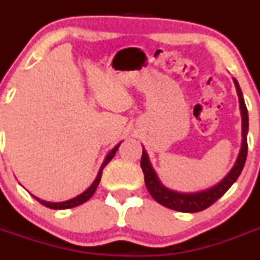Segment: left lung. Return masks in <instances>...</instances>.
Listing matches in <instances>:
<instances>
[{"mask_svg": "<svg viewBox=\"0 0 260 260\" xmlns=\"http://www.w3.org/2000/svg\"><path fill=\"white\" fill-rule=\"evenodd\" d=\"M234 84H236V89L238 93V100H240V109L241 114H242V146H241V151L238 153L237 161L232 168V171L226 174L224 180L219 182L216 186L211 187L208 190H204L201 192H191V194H182V192L172 191V190L167 189L161 185V182L158 181L157 176H156L155 171L152 169L148 156H147L146 151L143 150L141 160L142 171L144 173V182H146V187L148 192L151 194L153 199L157 203H160L164 207L171 208L174 211H180V212H199L210 206H212L219 198H221L225 192L231 189V186L237 181L238 176L241 174L243 169V165L246 161L247 156V130H249V116H247V108L243 102L242 91H241L238 82L236 79Z\"/></svg>", "mask_w": 260, "mask_h": 260, "instance_id": "8db88e82", "label": "left lung"}]
</instances>
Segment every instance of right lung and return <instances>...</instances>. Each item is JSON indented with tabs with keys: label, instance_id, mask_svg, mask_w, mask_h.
<instances>
[{
	"label": "right lung",
	"instance_id": "1",
	"mask_svg": "<svg viewBox=\"0 0 260 260\" xmlns=\"http://www.w3.org/2000/svg\"><path fill=\"white\" fill-rule=\"evenodd\" d=\"M119 144H121V143H119ZM119 144H117V146L114 147L113 150H112L109 153H108L107 157H105V160H104V162H103L102 168H100V171H99L98 177H96V180L93 181L92 185L89 186L88 189H87L84 192H82V194L78 195V197H75V198L70 199V201L61 202V203H52V202L41 201V199L36 198V197H34V198H35L38 202H40V203L43 204V206H45V207H48V208H52V210H66V208H73V207H77V206H79V204L84 203V202H87L89 198H91V197H92L93 192L96 191V189H98L99 182H100V180H102L103 169H104L105 165H107L108 162H109L110 160H112V158H113V156L116 155V152H117V150H118Z\"/></svg>",
	"mask_w": 260,
	"mask_h": 260
}]
</instances>
